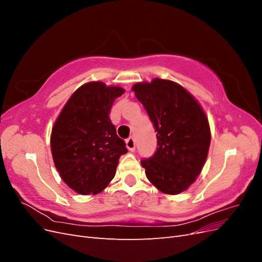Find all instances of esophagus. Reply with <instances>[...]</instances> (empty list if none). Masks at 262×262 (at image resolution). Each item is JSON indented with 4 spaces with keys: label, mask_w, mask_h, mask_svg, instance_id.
I'll list each match as a JSON object with an SVG mask.
<instances>
[{
    "label": "esophagus",
    "mask_w": 262,
    "mask_h": 262,
    "mask_svg": "<svg viewBox=\"0 0 262 262\" xmlns=\"http://www.w3.org/2000/svg\"><path fill=\"white\" fill-rule=\"evenodd\" d=\"M125 144H126V147H128V149L131 150V152H133V150L136 149V140H134V138L130 137L129 139H126Z\"/></svg>",
    "instance_id": "1"
}]
</instances>
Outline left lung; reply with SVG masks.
Listing matches in <instances>:
<instances>
[{
	"label": "left lung",
	"mask_w": 262,
	"mask_h": 262,
	"mask_svg": "<svg viewBox=\"0 0 262 262\" xmlns=\"http://www.w3.org/2000/svg\"><path fill=\"white\" fill-rule=\"evenodd\" d=\"M152 121L156 152L141 164L162 192L178 194L194 182L207 160L211 134L201 106L179 84L155 78L132 87Z\"/></svg>",
	"instance_id": "left-lung-1"
}]
</instances>
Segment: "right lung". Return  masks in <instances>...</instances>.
Here are the masks:
<instances>
[{
  "mask_svg": "<svg viewBox=\"0 0 262 262\" xmlns=\"http://www.w3.org/2000/svg\"><path fill=\"white\" fill-rule=\"evenodd\" d=\"M124 93L101 82L74 92L51 133V152L62 180L81 194H96L116 175L121 155L128 152L109 118L116 98Z\"/></svg>",
  "mask_w": 262,
  "mask_h": 262,
  "instance_id": "right-lung-1",
  "label": "right lung"
}]
</instances>
